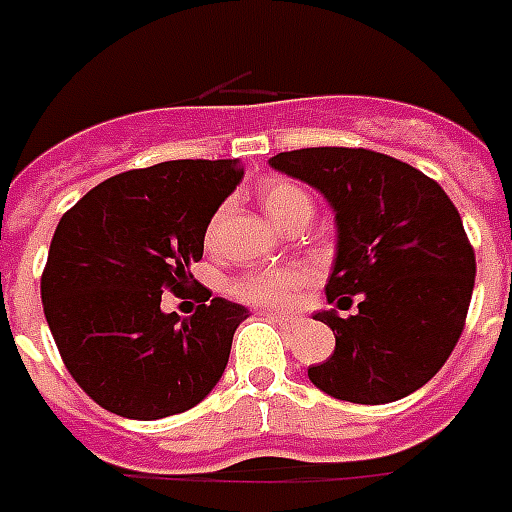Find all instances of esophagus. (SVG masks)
Wrapping results in <instances>:
<instances>
[{"mask_svg": "<svg viewBox=\"0 0 512 512\" xmlns=\"http://www.w3.org/2000/svg\"><path fill=\"white\" fill-rule=\"evenodd\" d=\"M270 318L275 321V324L286 326V329H294V326L299 324V315L294 313H270Z\"/></svg>", "mask_w": 512, "mask_h": 512, "instance_id": "34e87169", "label": "esophagus"}]
</instances>
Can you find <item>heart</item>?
Here are the masks:
<instances>
[{
	"mask_svg": "<svg viewBox=\"0 0 512 512\" xmlns=\"http://www.w3.org/2000/svg\"><path fill=\"white\" fill-rule=\"evenodd\" d=\"M261 207L267 210L272 221L283 229H294L299 224H307L313 215V199L305 188L288 180H270L264 183L259 191ZM224 221V207L210 218L207 224V242L215 240V234L221 229ZM305 270L302 267H267V270L245 272L240 278H234L229 283L232 297H237L245 305L272 307L283 305L288 299L297 294L302 283H305Z\"/></svg>",
	"mask_w": 512,
	"mask_h": 512,
	"instance_id": "heart-1",
	"label": "heart"
}]
</instances>
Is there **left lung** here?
<instances>
[{
    "mask_svg": "<svg viewBox=\"0 0 512 512\" xmlns=\"http://www.w3.org/2000/svg\"><path fill=\"white\" fill-rule=\"evenodd\" d=\"M270 167L321 191L334 210L337 253L326 299L359 313H315L334 353L307 378L356 405H386L440 372L464 329L475 251L459 210L424 172L367 148H302Z\"/></svg>",
    "mask_w": 512,
    "mask_h": 512,
    "instance_id": "obj_1",
    "label": "left lung"
}]
</instances>
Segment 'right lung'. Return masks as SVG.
Returning <instances> with one entry per match:
<instances>
[{
  "label": "right lung",
  "mask_w": 512,
  "mask_h": 512,
  "mask_svg": "<svg viewBox=\"0 0 512 512\" xmlns=\"http://www.w3.org/2000/svg\"><path fill=\"white\" fill-rule=\"evenodd\" d=\"M237 159H178L121 172L61 215L42 272V307L78 386L115 416L156 421L191 410L221 380L248 307L224 297L180 318L215 210L240 186Z\"/></svg>",
  "instance_id": "1"
}]
</instances>
